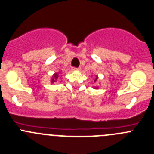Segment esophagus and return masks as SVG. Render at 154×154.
Returning <instances> with one entry per match:
<instances>
[{
	"instance_id": "obj_1",
	"label": "esophagus",
	"mask_w": 154,
	"mask_h": 154,
	"mask_svg": "<svg viewBox=\"0 0 154 154\" xmlns=\"http://www.w3.org/2000/svg\"><path fill=\"white\" fill-rule=\"evenodd\" d=\"M78 69H79L75 68V67H72V71H75V70H78Z\"/></svg>"
}]
</instances>
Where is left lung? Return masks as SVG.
Returning a JSON list of instances; mask_svg holds the SVG:
<instances>
[{
	"mask_svg": "<svg viewBox=\"0 0 154 154\" xmlns=\"http://www.w3.org/2000/svg\"><path fill=\"white\" fill-rule=\"evenodd\" d=\"M97 79H98V77H97V76H96V79H94V82H96V81H97Z\"/></svg>",
	"mask_w": 154,
	"mask_h": 154,
	"instance_id": "8db88e82",
	"label": "left lung"
}]
</instances>
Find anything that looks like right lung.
<instances>
[{
  "mask_svg": "<svg viewBox=\"0 0 154 154\" xmlns=\"http://www.w3.org/2000/svg\"><path fill=\"white\" fill-rule=\"evenodd\" d=\"M58 77H59V75L58 73H54V75H53L52 79H51V83H54V82H57V80Z\"/></svg>",
  "mask_w": 154,
  "mask_h": 154,
  "instance_id": "obj_1",
  "label": "right lung"
}]
</instances>
